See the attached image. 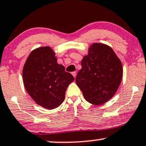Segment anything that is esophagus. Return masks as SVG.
<instances>
[{"instance_id": "esophagus-1", "label": "esophagus", "mask_w": 146, "mask_h": 146, "mask_svg": "<svg viewBox=\"0 0 146 146\" xmlns=\"http://www.w3.org/2000/svg\"><path fill=\"white\" fill-rule=\"evenodd\" d=\"M72 75H73V77H74V78H76V75H77V73H76V72H73V73H72Z\"/></svg>"}]
</instances>
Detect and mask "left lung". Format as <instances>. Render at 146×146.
<instances>
[{
  "label": "left lung",
  "instance_id": "1",
  "mask_svg": "<svg viewBox=\"0 0 146 146\" xmlns=\"http://www.w3.org/2000/svg\"><path fill=\"white\" fill-rule=\"evenodd\" d=\"M75 82L84 99L101 105L113 97L123 75L122 62L114 51L103 43H92L81 62Z\"/></svg>",
  "mask_w": 146,
  "mask_h": 146
}]
</instances>
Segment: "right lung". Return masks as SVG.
Returning a JSON list of instances; mask_svg holds the SVG:
<instances>
[{
	"label": "right lung",
	"instance_id": "1",
	"mask_svg": "<svg viewBox=\"0 0 146 146\" xmlns=\"http://www.w3.org/2000/svg\"><path fill=\"white\" fill-rule=\"evenodd\" d=\"M25 89L36 104L53 110L62 103L68 86L74 81L64 66L57 63L50 47H38L26 59L22 71Z\"/></svg>",
	"mask_w": 146,
	"mask_h": 146
}]
</instances>
